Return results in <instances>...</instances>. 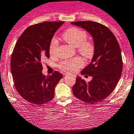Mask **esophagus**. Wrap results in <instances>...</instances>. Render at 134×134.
Here are the masks:
<instances>
[{
    "mask_svg": "<svg viewBox=\"0 0 134 134\" xmlns=\"http://www.w3.org/2000/svg\"><path fill=\"white\" fill-rule=\"evenodd\" d=\"M65 75V76H67V75H68V74H64Z\"/></svg>",
    "mask_w": 134,
    "mask_h": 134,
    "instance_id": "obj_1",
    "label": "esophagus"
}]
</instances>
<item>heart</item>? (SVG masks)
Returning <instances> with one entry per match:
<instances>
[{"label": "heart", "instance_id": "obj_1", "mask_svg": "<svg viewBox=\"0 0 134 134\" xmlns=\"http://www.w3.org/2000/svg\"><path fill=\"white\" fill-rule=\"evenodd\" d=\"M62 38L66 42L75 47H77V52L86 58H91L95 54V47L94 43L90 40H86L87 34L85 31L77 27H70L66 30L62 35ZM58 43L55 39H53L50 44L49 53L51 55L57 53ZM83 61L80 57L72 59L64 60L59 64L60 69L74 73L83 66Z\"/></svg>", "mask_w": 134, "mask_h": 134}]
</instances>
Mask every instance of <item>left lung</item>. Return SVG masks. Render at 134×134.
<instances>
[{
  "mask_svg": "<svg viewBox=\"0 0 134 134\" xmlns=\"http://www.w3.org/2000/svg\"><path fill=\"white\" fill-rule=\"evenodd\" d=\"M71 24L88 31L95 47L91 62L81 72L83 75L92 76V80L87 83L77 76L73 93L81 101L97 104L113 92L120 78L123 66L120 48L113 32L103 24L91 21Z\"/></svg>",
  "mask_w": 134,
  "mask_h": 134,
  "instance_id": "1",
  "label": "left lung"
}]
</instances>
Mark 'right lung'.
<instances>
[{"label":"right lung","mask_w":134,"mask_h":134,"mask_svg":"<svg viewBox=\"0 0 134 134\" xmlns=\"http://www.w3.org/2000/svg\"><path fill=\"white\" fill-rule=\"evenodd\" d=\"M64 21H44L28 27L16 42L10 68L15 87L27 101L41 105L53 100L54 88L63 76L55 71L42 74V64L49 58V47L54 33Z\"/></svg>","instance_id":"obj_1"}]
</instances>
